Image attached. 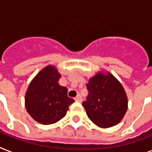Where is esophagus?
I'll return each mask as SVG.
<instances>
[{
  "mask_svg": "<svg viewBox=\"0 0 152 152\" xmlns=\"http://www.w3.org/2000/svg\"><path fill=\"white\" fill-rule=\"evenodd\" d=\"M75 100H76V101H77V102H82V100H83V99H82V97H81V95H78L76 98H75Z\"/></svg>",
  "mask_w": 152,
  "mask_h": 152,
  "instance_id": "1",
  "label": "esophagus"
}]
</instances>
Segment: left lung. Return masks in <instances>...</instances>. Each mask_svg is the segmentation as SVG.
I'll return each instance as SVG.
<instances>
[{
  "mask_svg": "<svg viewBox=\"0 0 152 152\" xmlns=\"http://www.w3.org/2000/svg\"><path fill=\"white\" fill-rule=\"evenodd\" d=\"M87 88L88 95L82 105L94 124L109 128L122 120L128 109L127 95L112 74L98 72L89 80Z\"/></svg>",
  "mask_w": 152,
  "mask_h": 152,
  "instance_id": "1",
  "label": "left lung"
}]
</instances>
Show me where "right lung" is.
<instances>
[{"label": "right lung", "mask_w": 152, "mask_h": 152, "mask_svg": "<svg viewBox=\"0 0 152 152\" xmlns=\"http://www.w3.org/2000/svg\"><path fill=\"white\" fill-rule=\"evenodd\" d=\"M61 74L53 65L42 69L34 77L25 95V106L31 118L42 125L57 122L66 115L74 99L68 89L58 83Z\"/></svg>", "instance_id": "right-lung-1"}]
</instances>
